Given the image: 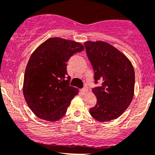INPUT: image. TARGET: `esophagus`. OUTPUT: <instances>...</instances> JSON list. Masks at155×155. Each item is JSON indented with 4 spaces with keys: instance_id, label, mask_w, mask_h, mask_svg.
<instances>
[{
    "instance_id": "obj_1",
    "label": "esophagus",
    "mask_w": 155,
    "mask_h": 155,
    "mask_svg": "<svg viewBox=\"0 0 155 155\" xmlns=\"http://www.w3.org/2000/svg\"><path fill=\"white\" fill-rule=\"evenodd\" d=\"M81 93H82V94H86L87 93V87H84V88H82V90H81Z\"/></svg>"
}]
</instances>
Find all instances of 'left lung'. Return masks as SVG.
<instances>
[{
  "instance_id": "left-lung-1",
  "label": "left lung",
  "mask_w": 155,
  "mask_h": 155,
  "mask_svg": "<svg viewBox=\"0 0 155 155\" xmlns=\"http://www.w3.org/2000/svg\"><path fill=\"white\" fill-rule=\"evenodd\" d=\"M86 53L94 71L92 89L97 102L91 115L99 122L118 118L128 108L134 97L135 76L131 61L123 53L105 41H86Z\"/></svg>"
}]
</instances>
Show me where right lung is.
Returning a JSON list of instances; mask_svg holds the SVG:
<instances>
[{
	"instance_id": "right-lung-1",
	"label": "right lung",
	"mask_w": 155,
	"mask_h": 155,
	"mask_svg": "<svg viewBox=\"0 0 155 155\" xmlns=\"http://www.w3.org/2000/svg\"><path fill=\"white\" fill-rule=\"evenodd\" d=\"M83 50L84 46L78 42L51 38L32 53L24 73L23 93L28 106L38 118L54 122L64 116L79 93L70 86L67 62Z\"/></svg>"
}]
</instances>
